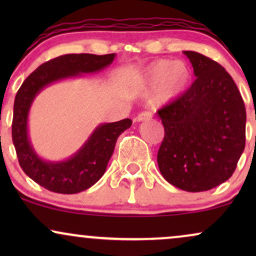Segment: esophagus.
<instances>
[{
	"label": "esophagus",
	"mask_w": 256,
	"mask_h": 256,
	"mask_svg": "<svg viewBox=\"0 0 256 256\" xmlns=\"http://www.w3.org/2000/svg\"><path fill=\"white\" fill-rule=\"evenodd\" d=\"M152 113L150 112H142L136 116V122H144V120L152 119Z\"/></svg>",
	"instance_id": "34e87169"
}]
</instances>
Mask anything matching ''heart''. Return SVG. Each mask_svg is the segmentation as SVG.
Wrapping results in <instances>:
<instances>
[{
  "instance_id": "1",
  "label": "heart",
  "mask_w": 256,
  "mask_h": 256,
  "mask_svg": "<svg viewBox=\"0 0 256 256\" xmlns=\"http://www.w3.org/2000/svg\"><path fill=\"white\" fill-rule=\"evenodd\" d=\"M192 70L185 61H172L158 58L152 62L140 77L142 89L158 88L156 100L158 104H167L176 100L189 88Z\"/></svg>"
}]
</instances>
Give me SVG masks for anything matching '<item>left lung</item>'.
<instances>
[{"instance_id": "left-lung-1", "label": "left lung", "mask_w": 256, "mask_h": 256, "mask_svg": "<svg viewBox=\"0 0 256 256\" xmlns=\"http://www.w3.org/2000/svg\"><path fill=\"white\" fill-rule=\"evenodd\" d=\"M195 82L180 98L158 110L165 137L158 165L168 183L190 192L228 180L246 146V107L234 79L222 64L184 52Z\"/></svg>"}]
</instances>
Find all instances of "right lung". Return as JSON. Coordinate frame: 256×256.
<instances>
[{"mask_svg":"<svg viewBox=\"0 0 256 256\" xmlns=\"http://www.w3.org/2000/svg\"><path fill=\"white\" fill-rule=\"evenodd\" d=\"M116 54H66L40 64L18 90L14 101L12 138L20 167L32 180L58 194H77L92 186L104 176L116 140L132 125L131 119L101 124L68 160L44 161L34 152L28 134V110L34 98L46 85L106 68Z\"/></svg>","mask_w":256,"mask_h":256,"instance_id":"obj_1","label":"right lung"}]
</instances>
